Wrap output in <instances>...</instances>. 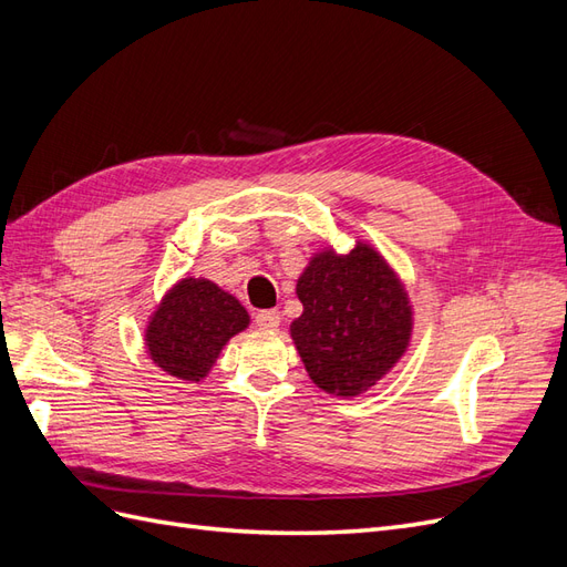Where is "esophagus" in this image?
<instances>
[{"instance_id": "34e87169", "label": "esophagus", "mask_w": 567, "mask_h": 567, "mask_svg": "<svg viewBox=\"0 0 567 567\" xmlns=\"http://www.w3.org/2000/svg\"><path fill=\"white\" fill-rule=\"evenodd\" d=\"M255 323H257V329H260V331H277L281 326V315L274 312V310H262L260 315L255 317Z\"/></svg>"}]
</instances>
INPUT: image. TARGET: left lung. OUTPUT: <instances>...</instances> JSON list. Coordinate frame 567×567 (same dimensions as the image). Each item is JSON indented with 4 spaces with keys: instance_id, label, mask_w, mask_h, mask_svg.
<instances>
[{
    "instance_id": "left-lung-1",
    "label": "left lung",
    "mask_w": 567,
    "mask_h": 567,
    "mask_svg": "<svg viewBox=\"0 0 567 567\" xmlns=\"http://www.w3.org/2000/svg\"><path fill=\"white\" fill-rule=\"evenodd\" d=\"M302 315L290 338L323 392L350 400L398 367L414 336V305L400 274L373 244L312 252L296 284Z\"/></svg>"
}]
</instances>
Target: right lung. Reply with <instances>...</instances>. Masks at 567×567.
<instances>
[{
	"mask_svg": "<svg viewBox=\"0 0 567 567\" xmlns=\"http://www.w3.org/2000/svg\"><path fill=\"white\" fill-rule=\"evenodd\" d=\"M250 326L236 296L205 277L169 286L144 326V348L153 364L173 379L200 383L227 342Z\"/></svg>",
	"mask_w": 567,
	"mask_h": 567,
	"instance_id": "right-lung-1",
	"label": "right lung"
}]
</instances>
